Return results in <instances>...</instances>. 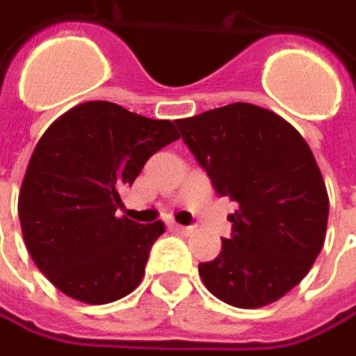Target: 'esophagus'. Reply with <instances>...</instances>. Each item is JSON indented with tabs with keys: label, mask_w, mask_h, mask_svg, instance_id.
Here are the masks:
<instances>
[{
	"label": "esophagus",
	"mask_w": 356,
	"mask_h": 356,
	"mask_svg": "<svg viewBox=\"0 0 356 356\" xmlns=\"http://www.w3.org/2000/svg\"><path fill=\"white\" fill-rule=\"evenodd\" d=\"M173 229L175 231H179L181 235H191V233H195V227L193 225H173Z\"/></svg>",
	"instance_id": "1"
}]
</instances>
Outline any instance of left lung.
I'll use <instances>...</instances> for the list:
<instances>
[{
    "mask_svg": "<svg viewBox=\"0 0 356 356\" xmlns=\"http://www.w3.org/2000/svg\"><path fill=\"white\" fill-rule=\"evenodd\" d=\"M175 125L217 195L237 203L223 251L199 265L203 283L239 309L279 301L311 270L327 235L329 195L313 151L283 117L251 103Z\"/></svg>",
    "mask_w": 356,
    "mask_h": 356,
    "instance_id": "left-lung-1",
    "label": "left lung"
}]
</instances>
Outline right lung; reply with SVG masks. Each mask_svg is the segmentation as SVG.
<instances>
[{"label": "right lung", "mask_w": 356, "mask_h": 356, "mask_svg": "<svg viewBox=\"0 0 356 356\" xmlns=\"http://www.w3.org/2000/svg\"><path fill=\"white\" fill-rule=\"evenodd\" d=\"M177 139L171 121L109 101L73 107L41 135L17 213L33 263L61 293L105 305L137 289L165 225L119 217V193L153 153Z\"/></svg>", "instance_id": "add662e5"}]
</instances>
